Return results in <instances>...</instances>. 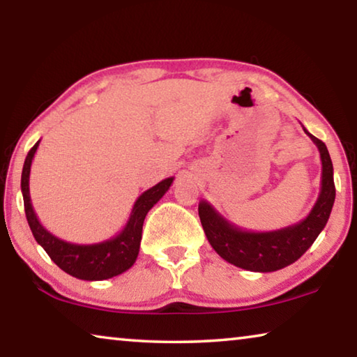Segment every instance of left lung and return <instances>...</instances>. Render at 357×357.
I'll list each match as a JSON object with an SVG mask.
<instances>
[{"mask_svg":"<svg viewBox=\"0 0 357 357\" xmlns=\"http://www.w3.org/2000/svg\"><path fill=\"white\" fill-rule=\"evenodd\" d=\"M303 132L319 151L322 174L318 200L308 216L301 222L271 231L245 230L220 216L211 203L206 200L199 203V216L209 245L220 257L235 267L259 273L284 268L301 259L326 227L335 202L332 160L326 144L305 127Z\"/></svg>","mask_w":357,"mask_h":357,"instance_id":"obj_1","label":"left lung"}]
</instances>
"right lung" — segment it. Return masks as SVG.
Here are the masks:
<instances>
[{
	"instance_id": "1",
	"label": "right lung",
	"mask_w": 357,
	"mask_h": 357,
	"mask_svg": "<svg viewBox=\"0 0 357 357\" xmlns=\"http://www.w3.org/2000/svg\"><path fill=\"white\" fill-rule=\"evenodd\" d=\"M39 141L28 152L20 181L26 220L38 245L43 246V250L49 254V257L65 273L75 276L77 280L103 281L127 271L138 257L146 214L167 194L174 178L163 179L155 184L154 188L143 192L137 202H135L126 227L119 231L116 236L100 243H93V245H76V243L65 241L54 234H50L39 222L35 209H33L30 197V172Z\"/></svg>"
}]
</instances>
